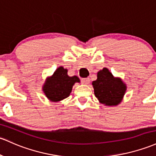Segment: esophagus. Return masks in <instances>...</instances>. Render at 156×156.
Returning <instances> with one entry per match:
<instances>
[{"instance_id": "1", "label": "esophagus", "mask_w": 156, "mask_h": 156, "mask_svg": "<svg viewBox=\"0 0 156 156\" xmlns=\"http://www.w3.org/2000/svg\"><path fill=\"white\" fill-rule=\"evenodd\" d=\"M90 80L89 78H82L81 79V82L83 83H84V84H88L89 83H90Z\"/></svg>"}]
</instances>
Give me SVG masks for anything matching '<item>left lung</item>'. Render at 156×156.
Wrapping results in <instances>:
<instances>
[{
	"instance_id": "8db88e82",
	"label": "left lung",
	"mask_w": 156,
	"mask_h": 156,
	"mask_svg": "<svg viewBox=\"0 0 156 156\" xmlns=\"http://www.w3.org/2000/svg\"><path fill=\"white\" fill-rule=\"evenodd\" d=\"M95 97L101 104L115 106L122 100L126 90V85L120 78H114L107 68L98 73L96 81L92 82Z\"/></svg>"
}]
</instances>
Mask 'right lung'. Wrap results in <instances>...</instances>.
I'll return each mask as SVG.
<instances>
[{
	"label": "right lung",
	"mask_w": 156,
	"mask_h": 156,
	"mask_svg": "<svg viewBox=\"0 0 156 156\" xmlns=\"http://www.w3.org/2000/svg\"><path fill=\"white\" fill-rule=\"evenodd\" d=\"M75 82H80L79 78L77 76H68L67 70L60 66L47 80L43 90L50 101H60L69 96Z\"/></svg>",
	"instance_id": "right-lung-1"
}]
</instances>
